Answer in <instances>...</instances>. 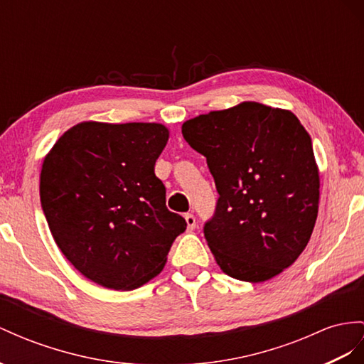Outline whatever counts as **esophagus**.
I'll return each mask as SVG.
<instances>
[{"label": "esophagus", "instance_id": "1", "mask_svg": "<svg viewBox=\"0 0 364 364\" xmlns=\"http://www.w3.org/2000/svg\"><path fill=\"white\" fill-rule=\"evenodd\" d=\"M184 220H186V223H188V229L189 230H193L195 226H197V218H195L192 213H186Z\"/></svg>", "mask_w": 364, "mask_h": 364}]
</instances>
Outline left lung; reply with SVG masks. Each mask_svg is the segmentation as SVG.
Returning a JSON list of instances; mask_svg holds the SVG:
<instances>
[{"mask_svg": "<svg viewBox=\"0 0 364 364\" xmlns=\"http://www.w3.org/2000/svg\"><path fill=\"white\" fill-rule=\"evenodd\" d=\"M181 132L215 180L204 237L221 271L249 283L282 274L309 243L318 213V167L300 119L245 101L186 121Z\"/></svg>", "mask_w": 364, "mask_h": 364, "instance_id": "obj_1", "label": "left lung"}]
</instances>
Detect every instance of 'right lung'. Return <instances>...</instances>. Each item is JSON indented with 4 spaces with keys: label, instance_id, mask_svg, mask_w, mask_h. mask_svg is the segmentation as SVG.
Returning <instances> with one entry per match:
<instances>
[{
    "label": "right lung",
    "instance_id": "1",
    "mask_svg": "<svg viewBox=\"0 0 364 364\" xmlns=\"http://www.w3.org/2000/svg\"><path fill=\"white\" fill-rule=\"evenodd\" d=\"M169 139L156 123L70 127L46 155L41 208L55 243L93 283L132 291L163 271L186 220L166 208L155 161Z\"/></svg>",
    "mask_w": 364,
    "mask_h": 364
}]
</instances>
